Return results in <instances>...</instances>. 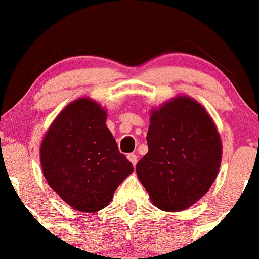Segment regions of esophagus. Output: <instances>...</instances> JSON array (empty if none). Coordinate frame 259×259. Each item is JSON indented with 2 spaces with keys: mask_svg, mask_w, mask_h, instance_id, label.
<instances>
[{
  "mask_svg": "<svg viewBox=\"0 0 259 259\" xmlns=\"http://www.w3.org/2000/svg\"><path fill=\"white\" fill-rule=\"evenodd\" d=\"M127 158H128V161L131 163H132L133 166L136 165V163H137V156L135 155V153H130L128 156H127Z\"/></svg>",
  "mask_w": 259,
  "mask_h": 259,
  "instance_id": "obj_1",
  "label": "esophagus"
}]
</instances>
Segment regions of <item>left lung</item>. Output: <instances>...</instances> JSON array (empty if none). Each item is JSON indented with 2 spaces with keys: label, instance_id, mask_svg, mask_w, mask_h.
<instances>
[{
  "label": "left lung",
  "instance_id": "left-lung-1",
  "mask_svg": "<svg viewBox=\"0 0 259 259\" xmlns=\"http://www.w3.org/2000/svg\"><path fill=\"white\" fill-rule=\"evenodd\" d=\"M148 152L136 165L155 206L186 210L209 191L222 162V140L206 109L178 96L151 111Z\"/></svg>",
  "mask_w": 259,
  "mask_h": 259
}]
</instances>
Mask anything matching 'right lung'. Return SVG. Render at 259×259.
I'll return each mask as SVG.
<instances>
[{
	"mask_svg": "<svg viewBox=\"0 0 259 259\" xmlns=\"http://www.w3.org/2000/svg\"><path fill=\"white\" fill-rule=\"evenodd\" d=\"M107 111L92 98L69 103L46 131L40 162L49 186L75 210L109 205L133 166L106 124Z\"/></svg>",
	"mask_w": 259,
	"mask_h": 259,
	"instance_id": "obj_1",
	"label": "right lung"
}]
</instances>
